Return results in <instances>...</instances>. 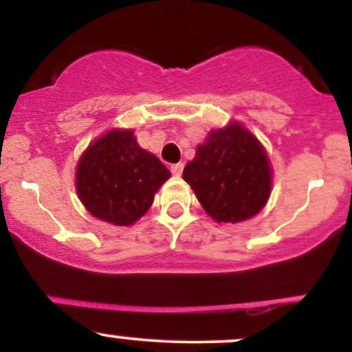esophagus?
I'll return each instance as SVG.
<instances>
[{"label": "esophagus", "instance_id": "34e87169", "mask_svg": "<svg viewBox=\"0 0 352 352\" xmlns=\"http://www.w3.org/2000/svg\"><path fill=\"white\" fill-rule=\"evenodd\" d=\"M170 172L173 175H182V172H184V164L179 162V164L170 165Z\"/></svg>", "mask_w": 352, "mask_h": 352}]
</instances>
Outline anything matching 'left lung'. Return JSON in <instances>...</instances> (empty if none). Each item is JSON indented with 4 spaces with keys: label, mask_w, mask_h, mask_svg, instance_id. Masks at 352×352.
I'll list each match as a JSON object with an SVG mask.
<instances>
[{
    "label": "left lung",
    "mask_w": 352,
    "mask_h": 352,
    "mask_svg": "<svg viewBox=\"0 0 352 352\" xmlns=\"http://www.w3.org/2000/svg\"><path fill=\"white\" fill-rule=\"evenodd\" d=\"M184 180L218 223H238L265 207L272 190V168L260 142L240 124L208 134Z\"/></svg>",
    "instance_id": "obj_1"
}]
</instances>
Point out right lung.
Returning a JSON list of instances; mask_svg holds the SVG:
<instances>
[{
  "mask_svg": "<svg viewBox=\"0 0 352 352\" xmlns=\"http://www.w3.org/2000/svg\"><path fill=\"white\" fill-rule=\"evenodd\" d=\"M170 177L167 167L135 142L132 131H111L80 157L76 185L89 212L107 223L132 225L151 208Z\"/></svg>",
  "mask_w": 352,
  "mask_h": 352,
  "instance_id": "right-lung-1",
  "label": "right lung"
}]
</instances>
